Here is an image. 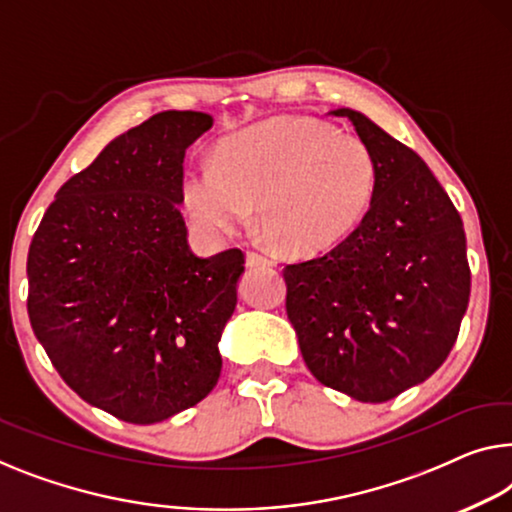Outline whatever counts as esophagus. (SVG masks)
I'll list each match as a JSON object with an SVG mask.
<instances>
[{"label": "esophagus", "mask_w": 512, "mask_h": 512, "mask_svg": "<svg viewBox=\"0 0 512 512\" xmlns=\"http://www.w3.org/2000/svg\"><path fill=\"white\" fill-rule=\"evenodd\" d=\"M246 264L250 266V269H255V266H266V264H271V262L266 257L259 255V253H255V250H248V253H246Z\"/></svg>", "instance_id": "1"}]
</instances>
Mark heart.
<instances>
[{
	"mask_svg": "<svg viewBox=\"0 0 512 512\" xmlns=\"http://www.w3.org/2000/svg\"><path fill=\"white\" fill-rule=\"evenodd\" d=\"M379 165L361 137L312 117H273L220 144L216 165L183 174L181 202L209 236L257 220L282 253L315 257L368 216Z\"/></svg>",
	"mask_w": 512,
	"mask_h": 512,
	"instance_id": "heart-1",
	"label": "heart"
}]
</instances>
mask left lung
Segmentation results:
<instances>
[{"label":"left lung","instance_id":"1","mask_svg":"<svg viewBox=\"0 0 512 512\" xmlns=\"http://www.w3.org/2000/svg\"><path fill=\"white\" fill-rule=\"evenodd\" d=\"M379 165L361 227L331 253L289 264L287 317L324 386L393 400L446 361L467 312V236L423 158L363 112L338 108Z\"/></svg>","mask_w":512,"mask_h":512}]
</instances>
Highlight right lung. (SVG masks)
<instances>
[{"label":"right lung","mask_w":512,"mask_h":512,"mask_svg":"<svg viewBox=\"0 0 512 512\" xmlns=\"http://www.w3.org/2000/svg\"><path fill=\"white\" fill-rule=\"evenodd\" d=\"M207 112L167 110L121 133L57 190L29 246V322L94 407L151 425L218 384L241 250L197 257L181 216L186 149Z\"/></svg>","instance_id":"1"}]
</instances>
